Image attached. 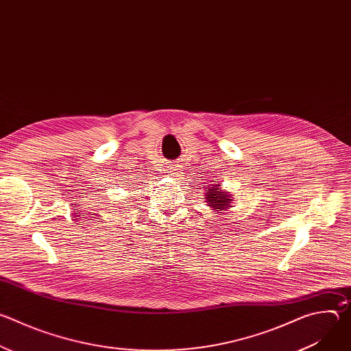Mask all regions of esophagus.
Returning <instances> with one entry per match:
<instances>
[{
	"label": "esophagus",
	"mask_w": 351,
	"mask_h": 351,
	"mask_svg": "<svg viewBox=\"0 0 351 351\" xmlns=\"http://www.w3.org/2000/svg\"><path fill=\"white\" fill-rule=\"evenodd\" d=\"M180 173H182V169L179 167H172L171 168V175L172 176H180Z\"/></svg>",
	"instance_id": "obj_1"
}]
</instances>
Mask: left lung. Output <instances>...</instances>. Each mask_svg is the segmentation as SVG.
Returning <instances> with one entry per match:
<instances>
[{
    "label": "left lung",
    "instance_id": "1",
    "mask_svg": "<svg viewBox=\"0 0 351 351\" xmlns=\"http://www.w3.org/2000/svg\"><path fill=\"white\" fill-rule=\"evenodd\" d=\"M207 195V203L208 207H211L215 211H226L230 206V203L233 202L232 195L228 191L221 190V184H213V187L208 189V193H206Z\"/></svg>",
    "mask_w": 351,
    "mask_h": 351
}]
</instances>
